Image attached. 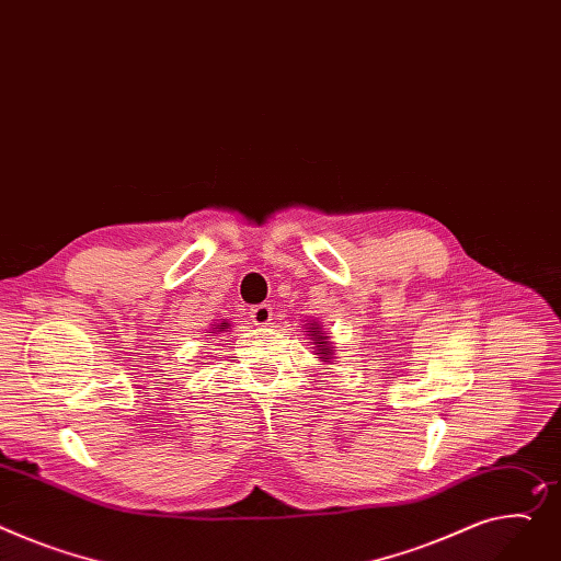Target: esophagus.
Instances as JSON below:
<instances>
[{"label": "esophagus", "instance_id": "34e87169", "mask_svg": "<svg viewBox=\"0 0 561 561\" xmlns=\"http://www.w3.org/2000/svg\"><path fill=\"white\" fill-rule=\"evenodd\" d=\"M273 307L271 305H256L250 309V320L256 324V327H268L273 322Z\"/></svg>", "mask_w": 561, "mask_h": 561}]
</instances>
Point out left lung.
Returning <instances> with one entry per match:
<instances>
[{"mask_svg": "<svg viewBox=\"0 0 561 561\" xmlns=\"http://www.w3.org/2000/svg\"><path fill=\"white\" fill-rule=\"evenodd\" d=\"M307 331H309L307 335H311V339H313L318 358H320L322 363H331V358H333V354H335V350H333V345H331V335H327V333L322 331V324H318L316 320L307 322Z\"/></svg>", "mask_w": 561, "mask_h": 561, "instance_id": "obj_1", "label": "left lung"}]
</instances>
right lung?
I'll use <instances>...</instances> for the list:
<instances>
[{
  "instance_id": "1",
  "label": "right lung",
  "mask_w": 561,
  "mask_h": 561,
  "mask_svg": "<svg viewBox=\"0 0 561 561\" xmlns=\"http://www.w3.org/2000/svg\"><path fill=\"white\" fill-rule=\"evenodd\" d=\"M232 324L228 322V320H222V322H216V324H211V329H209V333H216V331H228Z\"/></svg>"
}]
</instances>
